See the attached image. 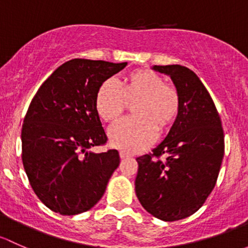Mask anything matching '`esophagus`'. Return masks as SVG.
<instances>
[{
	"label": "esophagus",
	"instance_id": "esophagus-1",
	"mask_svg": "<svg viewBox=\"0 0 248 248\" xmlns=\"http://www.w3.org/2000/svg\"><path fill=\"white\" fill-rule=\"evenodd\" d=\"M119 155H121V159H129L130 156H131V155L129 154V153H126V152H121L119 153Z\"/></svg>",
	"mask_w": 248,
	"mask_h": 248
}]
</instances>
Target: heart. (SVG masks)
Instances as JSON below:
<instances>
[{
  "instance_id": "b5f03b06",
  "label": "heart",
  "mask_w": 248,
  "mask_h": 248,
  "mask_svg": "<svg viewBox=\"0 0 248 248\" xmlns=\"http://www.w3.org/2000/svg\"><path fill=\"white\" fill-rule=\"evenodd\" d=\"M127 104L135 118L124 119L108 130L112 147L126 153H139L154 142L157 132L172 126L180 111L177 89L166 85L159 74L135 70L125 76L121 87L106 80L95 95V108L105 122H114L124 113Z\"/></svg>"
}]
</instances>
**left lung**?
<instances>
[{
	"label": "left lung",
	"instance_id": "left-lung-1",
	"mask_svg": "<svg viewBox=\"0 0 248 248\" xmlns=\"http://www.w3.org/2000/svg\"><path fill=\"white\" fill-rule=\"evenodd\" d=\"M170 76L180 98V111L153 154L137 157L135 191L143 208L162 221L195 214L217 180L224 154L221 118L197 75L179 64L154 65ZM163 155L165 160L158 157Z\"/></svg>",
	"mask_w": 248,
	"mask_h": 248
}]
</instances>
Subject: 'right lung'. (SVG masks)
I'll return each instance as SVG.
<instances>
[{"instance_id":"add662e5","label":"right lung","mask_w":248,"mask_h":248,"mask_svg":"<svg viewBox=\"0 0 248 248\" xmlns=\"http://www.w3.org/2000/svg\"><path fill=\"white\" fill-rule=\"evenodd\" d=\"M126 64L68 61L31 101L21 130L22 163L37 197L55 213L78 215L93 208L119 166L116 149H91L107 141L95 108L96 92Z\"/></svg>"}]
</instances>
